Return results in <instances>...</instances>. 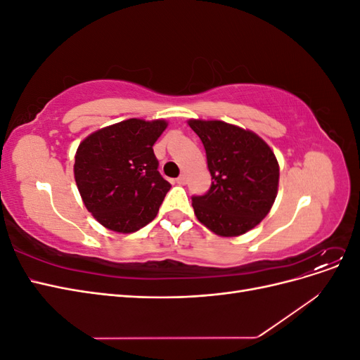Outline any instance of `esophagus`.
<instances>
[{"label":"esophagus","mask_w":360,"mask_h":360,"mask_svg":"<svg viewBox=\"0 0 360 360\" xmlns=\"http://www.w3.org/2000/svg\"><path fill=\"white\" fill-rule=\"evenodd\" d=\"M176 181H177V184H186V176H184V174H181L180 177L176 179Z\"/></svg>","instance_id":"obj_1"}]
</instances>
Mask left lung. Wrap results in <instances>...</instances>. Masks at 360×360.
Returning <instances> with one entry per match:
<instances>
[{
	"label": "left lung",
	"mask_w": 360,
	"mask_h": 360,
	"mask_svg": "<svg viewBox=\"0 0 360 360\" xmlns=\"http://www.w3.org/2000/svg\"><path fill=\"white\" fill-rule=\"evenodd\" d=\"M189 126L202 141L213 180L204 195L192 197L198 221L222 237L252 230L276 198L275 153L254 132L225 122L191 120Z\"/></svg>",
	"instance_id": "left-lung-1"
}]
</instances>
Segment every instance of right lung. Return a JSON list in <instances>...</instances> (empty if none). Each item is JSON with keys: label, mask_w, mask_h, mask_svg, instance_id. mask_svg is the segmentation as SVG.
I'll return each instance as SVG.
<instances>
[{"label": "right lung", "mask_w": 360, "mask_h": 360, "mask_svg": "<svg viewBox=\"0 0 360 360\" xmlns=\"http://www.w3.org/2000/svg\"><path fill=\"white\" fill-rule=\"evenodd\" d=\"M167 122L130 118L86 136L75 156L82 201L108 230L134 233L156 217L171 184L158 171L153 146Z\"/></svg>", "instance_id": "right-lung-1"}]
</instances>
